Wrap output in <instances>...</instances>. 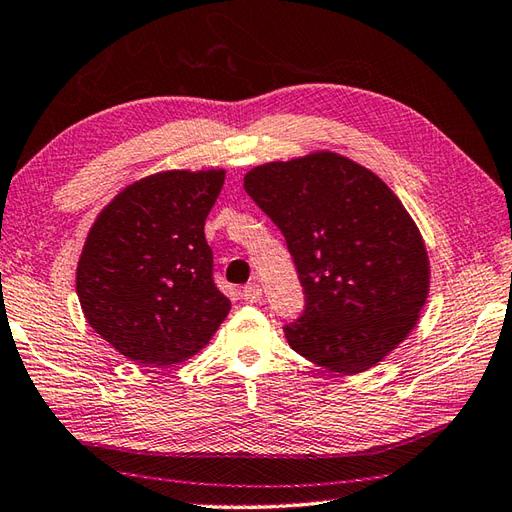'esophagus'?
<instances>
[{
    "label": "esophagus",
    "instance_id": "1",
    "mask_svg": "<svg viewBox=\"0 0 512 512\" xmlns=\"http://www.w3.org/2000/svg\"><path fill=\"white\" fill-rule=\"evenodd\" d=\"M243 298L247 302H258L260 298H263V289H260L258 283H249L243 287Z\"/></svg>",
    "mask_w": 512,
    "mask_h": 512
}]
</instances>
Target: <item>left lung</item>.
I'll list each match as a JSON object with an SVG mask.
<instances>
[{
  "label": "left lung",
  "mask_w": 512,
  "mask_h": 512,
  "mask_svg": "<svg viewBox=\"0 0 512 512\" xmlns=\"http://www.w3.org/2000/svg\"><path fill=\"white\" fill-rule=\"evenodd\" d=\"M245 192L283 232L305 291L289 347L336 373L375 367L429 296V256L400 198L336 152L258 165Z\"/></svg>",
  "instance_id": "left-lung-1"
}]
</instances>
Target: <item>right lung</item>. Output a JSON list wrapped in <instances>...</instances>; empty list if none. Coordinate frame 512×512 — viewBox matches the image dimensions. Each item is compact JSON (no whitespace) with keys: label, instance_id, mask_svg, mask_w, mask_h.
Here are the masks:
<instances>
[{"label":"right lung","instance_id":"add662e5","mask_svg":"<svg viewBox=\"0 0 512 512\" xmlns=\"http://www.w3.org/2000/svg\"><path fill=\"white\" fill-rule=\"evenodd\" d=\"M223 170H172L132 183L103 207L77 265L83 316L121 356L174 364L201 351L229 314L214 283L205 218Z\"/></svg>","mask_w":512,"mask_h":512}]
</instances>
